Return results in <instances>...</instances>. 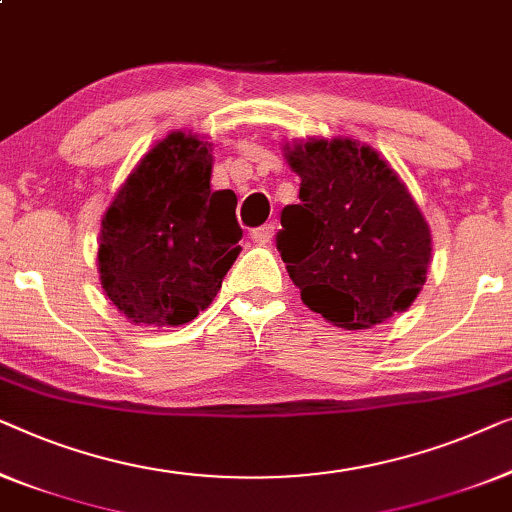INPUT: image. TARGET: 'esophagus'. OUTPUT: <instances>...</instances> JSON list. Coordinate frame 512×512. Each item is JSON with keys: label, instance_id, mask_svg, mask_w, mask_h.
<instances>
[{"label": "esophagus", "instance_id": "obj_1", "mask_svg": "<svg viewBox=\"0 0 512 512\" xmlns=\"http://www.w3.org/2000/svg\"><path fill=\"white\" fill-rule=\"evenodd\" d=\"M273 232H276V225H273V222H266V225L257 227L250 232V239H253L257 246H269L273 239Z\"/></svg>", "mask_w": 512, "mask_h": 512}]
</instances>
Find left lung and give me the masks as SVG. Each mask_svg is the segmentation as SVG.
I'll return each mask as SVG.
<instances>
[{"mask_svg": "<svg viewBox=\"0 0 512 512\" xmlns=\"http://www.w3.org/2000/svg\"><path fill=\"white\" fill-rule=\"evenodd\" d=\"M299 204L280 213L276 248L311 311L369 329L413 304L427 280L431 234L383 157L350 139L287 148Z\"/></svg>", "mask_w": 512, "mask_h": 512, "instance_id": "8db88e82", "label": "left lung"}]
</instances>
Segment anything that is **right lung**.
<instances>
[{"label":"right lung","instance_id":"add662e5","mask_svg":"<svg viewBox=\"0 0 512 512\" xmlns=\"http://www.w3.org/2000/svg\"><path fill=\"white\" fill-rule=\"evenodd\" d=\"M208 148L192 134H169L104 215L99 278L136 325L176 327L197 318L241 253L236 194L211 192Z\"/></svg>","mask_w":512,"mask_h":512}]
</instances>
